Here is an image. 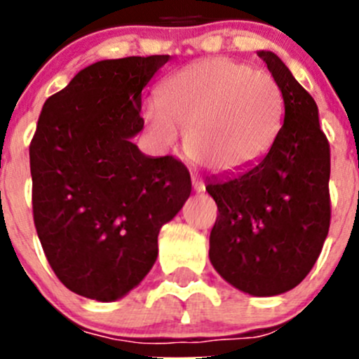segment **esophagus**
I'll return each instance as SVG.
<instances>
[{
  "instance_id": "esophagus-1",
  "label": "esophagus",
  "mask_w": 359,
  "mask_h": 359,
  "mask_svg": "<svg viewBox=\"0 0 359 359\" xmlns=\"http://www.w3.org/2000/svg\"><path fill=\"white\" fill-rule=\"evenodd\" d=\"M193 189L194 193H203V191H205V184H203L201 180H198L196 177H193Z\"/></svg>"
}]
</instances>
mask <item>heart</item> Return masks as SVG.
I'll list each match as a JSON object with an SVG mask.
<instances>
[{
	"mask_svg": "<svg viewBox=\"0 0 359 359\" xmlns=\"http://www.w3.org/2000/svg\"><path fill=\"white\" fill-rule=\"evenodd\" d=\"M147 128L165 149L186 135L194 161L238 173L267 154L281 125V93L269 74L229 57H210L170 76L144 109Z\"/></svg>",
	"mask_w": 359,
	"mask_h": 359,
	"instance_id": "obj_1",
	"label": "heart"
}]
</instances>
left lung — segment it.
<instances>
[{
	"mask_svg": "<svg viewBox=\"0 0 359 359\" xmlns=\"http://www.w3.org/2000/svg\"><path fill=\"white\" fill-rule=\"evenodd\" d=\"M267 64L285 119L267 154L250 168L206 180L219 208L210 262L238 290L273 297L295 288L320 257L330 227V146L318 106L273 52Z\"/></svg>",
	"mask_w": 359,
	"mask_h": 359,
	"instance_id": "obj_1",
	"label": "left lung"
}]
</instances>
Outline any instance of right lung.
I'll return each instance as SVG.
<instances>
[{
  "label": "right lung",
  "instance_id": "1",
  "mask_svg": "<svg viewBox=\"0 0 359 359\" xmlns=\"http://www.w3.org/2000/svg\"><path fill=\"white\" fill-rule=\"evenodd\" d=\"M170 55L100 60L50 97L29 147L32 213L53 273L71 292L112 302L158 257V234L191 194L186 166L146 156L133 137L144 88Z\"/></svg>",
  "mask_w": 359,
  "mask_h": 359
}]
</instances>
